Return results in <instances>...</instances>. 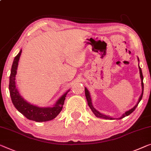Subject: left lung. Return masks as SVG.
I'll use <instances>...</instances> for the list:
<instances>
[{
	"label": "left lung",
	"instance_id": "obj_1",
	"mask_svg": "<svg viewBox=\"0 0 151 151\" xmlns=\"http://www.w3.org/2000/svg\"><path fill=\"white\" fill-rule=\"evenodd\" d=\"M139 70H140V78H141V81H142V94L140 96V98H139V100H138V104H137L133 108V109H132L131 110H129V111H128L125 112V113H124L123 114V116H121V118L119 119H123L125 117V116H127L128 115H129L130 114L132 113L134 111L135 109H136V107L138 106V105L139 104V102H140L142 98V96H143V91H144V83H143V75H142V70H141V68L140 66H139ZM85 96H86V98H87V104H88L89 106L90 107V109H91L92 112H93L94 114H95V115L97 116V117H100V118H103V119H113L112 117H110V116H106V115H104V114H101L100 112H98V111H96V110L94 109L93 106H92V103H91V98H90V95H89V91L87 89V88H85Z\"/></svg>",
	"mask_w": 151,
	"mask_h": 151
}]
</instances>
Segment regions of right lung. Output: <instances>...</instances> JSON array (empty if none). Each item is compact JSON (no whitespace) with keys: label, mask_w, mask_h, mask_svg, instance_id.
I'll return each instance as SVG.
<instances>
[{"label":"right lung","mask_w":151,"mask_h":151,"mask_svg":"<svg viewBox=\"0 0 151 151\" xmlns=\"http://www.w3.org/2000/svg\"><path fill=\"white\" fill-rule=\"evenodd\" d=\"M21 53L22 50L15 56L12 67H11L9 85L11 101L15 109L29 120L35 121L37 122H43V121L52 120L61 112L63 105L64 104V100L66 97V94L69 91L65 93L57 101V102L53 107L40 108L30 104V103L24 100V99L19 95L16 88V85H15V75L17 74L18 62H19Z\"/></svg>","instance_id":"right-lung-1"}]
</instances>
